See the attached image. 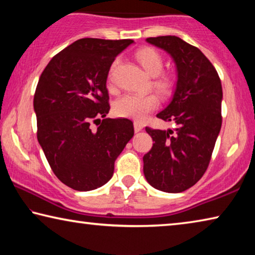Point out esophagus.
I'll return each instance as SVG.
<instances>
[{
  "mask_svg": "<svg viewBox=\"0 0 255 255\" xmlns=\"http://www.w3.org/2000/svg\"><path fill=\"white\" fill-rule=\"evenodd\" d=\"M143 128H144L143 124H140V123H138V122L133 123V129H135V132H139Z\"/></svg>",
  "mask_w": 255,
  "mask_h": 255,
  "instance_id": "esophagus-1",
  "label": "esophagus"
}]
</instances>
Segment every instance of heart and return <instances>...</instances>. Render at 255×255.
<instances>
[{
  "label": "heart",
  "instance_id": "1",
  "mask_svg": "<svg viewBox=\"0 0 255 255\" xmlns=\"http://www.w3.org/2000/svg\"><path fill=\"white\" fill-rule=\"evenodd\" d=\"M135 57L140 64L144 71L149 76L154 77L159 74L163 70V59L161 54L156 49L150 47H144L136 51ZM119 65V59L117 58L112 63L109 71V80L114 77L116 68ZM153 86L161 96H167L171 92L173 86V80L169 75H159L153 81ZM158 106V99L154 94H136L127 93L120 97L115 102L114 111L118 117L129 118L143 122L147 117L149 112L154 111Z\"/></svg>",
  "mask_w": 255,
  "mask_h": 255
}]
</instances>
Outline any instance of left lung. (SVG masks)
Returning <instances> with one entry per match:
<instances>
[{"mask_svg":"<svg viewBox=\"0 0 255 255\" xmlns=\"http://www.w3.org/2000/svg\"><path fill=\"white\" fill-rule=\"evenodd\" d=\"M146 41L171 55L178 81L171 102L156 115L164 122H173L175 128L146 127L154 144L143 157L144 174L155 189L182 192L204 175L221 131V79L201 50L181 38L150 37Z\"/></svg>","mask_w":255,"mask_h":255,"instance_id":"obj_1","label":"left lung"}]
</instances>
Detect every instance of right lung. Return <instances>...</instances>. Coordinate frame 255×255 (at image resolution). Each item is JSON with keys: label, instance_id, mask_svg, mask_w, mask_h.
I'll list each match as a JSON object with an SVG mask.
<instances>
[{"label": "right lung", "instance_id": "1", "mask_svg": "<svg viewBox=\"0 0 255 255\" xmlns=\"http://www.w3.org/2000/svg\"><path fill=\"white\" fill-rule=\"evenodd\" d=\"M132 42L76 40L51 58L37 84L33 109L38 141L55 175L77 191L106 184L114 174L115 161L133 136L131 120L106 118L110 66Z\"/></svg>", "mask_w": 255, "mask_h": 255}]
</instances>
